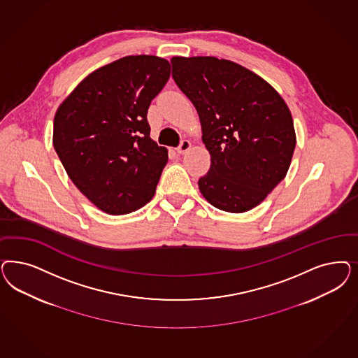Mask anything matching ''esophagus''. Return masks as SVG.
I'll list each match as a JSON object with an SVG mask.
<instances>
[{
    "mask_svg": "<svg viewBox=\"0 0 358 358\" xmlns=\"http://www.w3.org/2000/svg\"><path fill=\"white\" fill-rule=\"evenodd\" d=\"M189 149H191V142L188 139H183L180 142V145L176 148V151H178V154H185Z\"/></svg>",
    "mask_w": 358,
    "mask_h": 358,
    "instance_id": "1",
    "label": "esophagus"
}]
</instances>
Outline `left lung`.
<instances>
[{"label": "left lung", "mask_w": 358, "mask_h": 358, "mask_svg": "<svg viewBox=\"0 0 358 358\" xmlns=\"http://www.w3.org/2000/svg\"><path fill=\"white\" fill-rule=\"evenodd\" d=\"M171 64L210 154L201 195L231 213L257 207L289 171L296 145L289 106L267 81L231 60L173 57Z\"/></svg>", "instance_id": "1"}]
</instances>
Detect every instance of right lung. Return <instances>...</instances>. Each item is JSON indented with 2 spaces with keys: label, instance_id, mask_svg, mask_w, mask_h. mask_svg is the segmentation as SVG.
Masks as SVG:
<instances>
[{
  "label": "right lung",
  "instance_id": "obj_1",
  "mask_svg": "<svg viewBox=\"0 0 358 358\" xmlns=\"http://www.w3.org/2000/svg\"><path fill=\"white\" fill-rule=\"evenodd\" d=\"M171 66L130 55L93 71L60 104L52 143L69 179L99 209L125 215L149 203L169 161L150 138L148 109Z\"/></svg>",
  "mask_w": 358,
  "mask_h": 358
}]
</instances>
